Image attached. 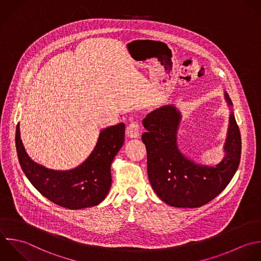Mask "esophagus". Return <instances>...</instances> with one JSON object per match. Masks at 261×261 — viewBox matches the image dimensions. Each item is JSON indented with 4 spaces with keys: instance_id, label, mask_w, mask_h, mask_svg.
I'll list each match as a JSON object with an SVG mask.
<instances>
[{
    "instance_id": "obj_1",
    "label": "esophagus",
    "mask_w": 261,
    "mask_h": 261,
    "mask_svg": "<svg viewBox=\"0 0 261 261\" xmlns=\"http://www.w3.org/2000/svg\"><path fill=\"white\" fill-rule=\"evenodd\" d=\"M126 133L130 138H137L140 134V126L137 121H132L126 128Z\"/></svg>"
}]
</instances>
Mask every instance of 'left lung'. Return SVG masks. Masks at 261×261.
<instances>
[{"label":"left lung","mask_w":261,"mask_h":261,"mask_svg":"<svg viewBox=\"0 0 261 261\" xmlns=\"http://www.w3.org/2000/svg\"><path fill=\"white\" fill-rule=\"evenodd\" d=\"M226 99L232 101L227 93ZM181 115L174 106L147 114L141 139L147 152V173L152 189L167 204L195 208L216 198L234 177L241 158V134L234 114L230 115L226 156L216 167L201 166L186 159L177 145Z\"/></svg>","instance_id":"obj_1"}]
</instances>
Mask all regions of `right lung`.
I'll use <instances>...</instances> for the list:
<instances>
[{"label": "right lung", "instance_id": "obj_1", "mask_svg": "<svg viewBox=\"0 0 261 261\" xmlns=\"http://www.w3.org/2000/svg\"><path fill=\"white\" fill-rule=\"evenodd\" d=\"M125 124L103 129L89 158L70 171H53L32 162L16 127V150L21 169L33 187L45 198L65 208L95 206L107 196L111 184V165L124 143Z\"/></svg>", "mask_w": 261, "mask_h": 261}]
</instances>
